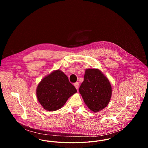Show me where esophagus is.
Listing matches in <instances>:
<instances>
[{
	"label": "esophagus",
	"mask_w": 148,
	"mask_h": 148,
	"mask_svg": "<svg viewBox=\"0 0 148 148\" xmlns=\"http://www.w3.org/2000/svg\"><path fill=\"white\" fill-rule=\"evenodd\" d=\"M74 86L75 87V88H76L77 89L78 88H79V83H78V82H76L74 84Z\"/></svg>",
	"instance_id": "obj_1"
}]
</instances>
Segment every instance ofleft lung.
Returning a JSON list of instances; mask_svg holds the SVG:
<instances>
[{"label":"left lung","instance_id":"1","mask_svg":"<svg viewBox=\"0 0 148 148\" xmlns=\"http://www.w3.org/2000/svg\"><path fill=\"white\" fill-rule=\"evenodd\" d=\"M79 92L88 107L94 112L105 108L112 96V86L108 78L97 69L85 71Z\"/></svg>","mask_w":148,"mask_h":148}]
</instances>
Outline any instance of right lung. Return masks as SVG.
Returning a JSON list of instances; mask_svg holds the SVG:
<instances>
[{
    "instance_id": "right-lung-1",
    "label": "right lung",
    "mask_w": 148,
    "mask_h": 148,
    "mask_svg": "<svg viewBox=\"0 0 148 148\" xmlns=\"http://www.w3.org/2000/svg\"><path fill=\"white\" fill-rule=\"evenodd\" d=\"M77 92L67 76L57 70L42 79L38 85L36 96L44 109L53 112L61 108Z\"/></svg>"
}]
</instances>
